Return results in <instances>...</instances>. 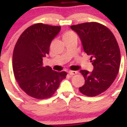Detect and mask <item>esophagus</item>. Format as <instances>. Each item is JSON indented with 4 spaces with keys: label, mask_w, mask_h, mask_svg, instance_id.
Instances as JSON below:
<instances>
[{
    "label": "esophagus",
    "mask_w": 127,
    "mask_h": 127,
    "mask_svg": "<svg viewBox=\"0 0 127 127\" xmlns=\"http://www.w3.org/2000/svg\"><path fill=\"white\" fill-rule=\"evenodd\" d=\"M68 73L70 75H76L77 73V71H71V70H70V71H68Z\"/></svg>",
    "instance_id": "obj_1"
}]
</instances>
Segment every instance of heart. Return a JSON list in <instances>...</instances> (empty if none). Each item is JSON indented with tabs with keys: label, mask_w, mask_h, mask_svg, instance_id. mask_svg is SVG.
Wrapping results in <instances>:
<instances>
[{
	"label": "heart",
	"mask_w": 127,
	"mask_h": 127,
	"mask_svg": "<svg viewBox=\"0 0 127 127\" xmlns=\"http://www.w3.org/2000/svg\"><path fill=\"white\" fill-rule=\"evenodd\" d=\"M75 33L72 31H67L66 32H65L63 34V39H66V38H69V37H71V36H75Z\"/></svg>",
	"instance_id": "1"
}]
</instances>
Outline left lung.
Wrapping results in <instances>:
<instances>
[{
    "label": "left lung",
    "instance_id": "8db88e82",
    "mask_svg": "<svg viewBox=\"0 0 127 127\" xmlns=\"http://www.w3.org/2000/svg\"><path fill=\"white\" fill-rule=\"evenodd\" d=\"M70 27L79 36L94 67L91 73L80 71L85 84L79 91L88 96L98 95L111 86L118 73L121 62L118 44L112 32L99 23H83Z\"/></svg>",
    "mask_w": 127,
    "mask_h": 127
}]
</instances>
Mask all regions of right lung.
<instances>
[{
    "label": "right lung",
    "mask_w": 127,
    "mask_h": 127,
    "mask_svg": "<svg viewBox=\"0 0 127 127\" xmlns=\"http://www.w3.org/2000/svg\"><path fill=\"white\" fill-rule=\"evenodd\" d=\"M60 26L34 24L18 39L13 54V70L19 86L29 96L39 100L51 97L66 77V71H54L43 66V58L49 54L52 39Z\"/></svg>",
    "instance_id": "right-lung-1"
}]
</instances>
